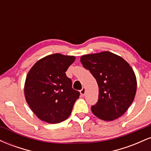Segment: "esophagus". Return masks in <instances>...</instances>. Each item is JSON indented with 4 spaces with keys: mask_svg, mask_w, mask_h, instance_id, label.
Segmentation results:
<instances>
[{
    "mask_svg": "<svg viewBox=\"0 0 151 151\" xmlns=\"http://www.w3.org/2000/svg\"><path fill=\"white\" fill-rule=\"evenodd\" d=\"M85 92H86L85 88H84V87H83L82 89H81L80 90V93H81V95H82V96H84V95L85 94Z\"/></svg>",
    "mask_w": 151,
    "mask_h": 151,
    "instance_id": "obj_1",
    "label": "esophagus"
}]
</instances>
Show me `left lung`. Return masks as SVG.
Returning a JSON list of instances; mask_svg holds the SVG:
<instances>
[{"label":"left lung","instance_id":"left-lung-1","mask_svg":"<svg viewBox=\"0 0 151 151\" xmlns=\"http://www.w3.org/2000/svg\"><path fill=\"white\" fill-rule=\"evenodd\" d=\"M80 59L99 86L98 101L91 106L93 114L106 121L121 117L136 95L137 82L133 69L122 58L108 51L83 55Z\"/></svg>","mask_w":151,"mask_h":151}]
</instances>
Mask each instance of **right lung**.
<instances>
[{
  "mask_svg": "<svg viewBox=\"0 0 151 151\" xmlns=\"http://www.w3.org/2000/svg\"><path fill=\"white\" fill-rule=\"evenodd\" d=\"M74 60V56L53 54L38 60L29 71L24 88L25 99L40 120L58 124L72 113L80 93L72 89L65 72Z\"/></svg>",
  "mask_w": 151,
  "mask_h": 151,
  "instance_id": "right-lung-1",
  "label": "right lung"
}]
</instances>
